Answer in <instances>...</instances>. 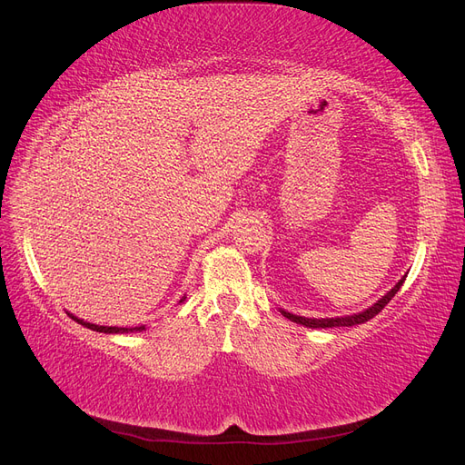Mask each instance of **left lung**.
<instances>
[{
    "label": "left lung",
    "mask_w": 465,
    "mask_h": 465,
    "mask_svg": "<svg viewBox=\"0 0 465 465\" xmlns=\"http://www.w3.org/2000/svg\"><path fill=\"white\" fill-rule=\"evenodd\" d=\"M402 283H404V278H402L397 285H394L381 301H377L373 306L368 308V311L360 312V314H352V316H345V318H322V320H318V318H302V316H295V314L285 312V311H282V314H283L285 318H289L291 322H297V323L306 325V328H351V325L364 323V322L371 320L373 316L380 314V312L383 311V308L389 304V301H391L394 295H397V291L402 287Z\"/></svg>",
    "instance_id": "obj_1"
}]
</instances>
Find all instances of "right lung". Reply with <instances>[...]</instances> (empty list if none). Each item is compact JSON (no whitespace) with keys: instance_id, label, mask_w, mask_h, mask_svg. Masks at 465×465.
<instances>
[{"instance_id":"obj_1","label":"right lung","mask_w":465,"mask_h":465,"mask_svg":"<svg viewBox=\"0 0 465 465\" xmlns=\"http://www.w3.org/2000/svg\"><path fill=\"white\" fill-rule=\"evenodd\" d=\"M68 316H71L74 322H78L80 325H84V328L94 330V331H101V333H128V331H143L145 330V325H137V328H107V325H95V323H88V322H84V320H78L73 314H68Z\"/></svg>"}]
</instances>
